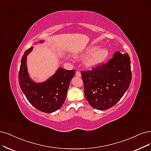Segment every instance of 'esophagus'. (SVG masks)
<instances>
[{"instance_id":"obj_1","label":"esophagus","mask_w":151,"mask_h":151,"mask_svg":"<svg viewBox=\"0 0 151 151\" xmlns=\"http://www.w3.org/2000/svg\"><path fill=\"white\" fill-rule=\"evenodd\" d=\"M75 75H76V76H78V77H80V76H81V73H80V72L79 71H77L76 72Z\"/></svg>"}]
</instances>
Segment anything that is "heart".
<instances>
[{
    "mask_svg": "<svg viewBox=\"0 0 151 151\" xmlns=\"http://www.w3.org/2000/svg\"><path fill=\"white\" fill-rule=\"evenodd\" d=\"M98 46L88 47L84 52L76 55V57L83 58L89 55L84 61V65L86 68L92 69L95 68L106 59L109 55V50L106 48H100Z\"/></svg>",
    "mask_w": 151,
    "mask_h": 151,
    "instance_id": "1",
    "label": "heart"
}]
</instances>
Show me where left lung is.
Returning <instances> with one entry per match:
<instances>
[{
  "mask_svg": "<svg viewBox=\"0 0 151 151\" xmlns=\"http://www.w3.org/2000/svg\"><path fill=\"white\" fill-rule=\"evenodd\" d=\"M85 95L91 106L98 110L113 107L123 96L132 78L127 53L116 52L108 63L81 71Z\"/></svg>",
  "mask_w": 151,
  "mask_h": 151,
  "instance_id": "8db88e82",
  "label": "left lung"
}]
</instances>
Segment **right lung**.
I'll list each match as a JSON object with an SVG mask.
<instances>
[{
    "instance_id": "right-lung-1",
    "label": "right lung",
    "mask_w": 151,
    "mask_h": 151,
    "mask_svg": "<svg viewBox=\"0 0 151 151\" xmlns=\"http://www.w3.org/2000/svg\"><path fill=\"white\" fill-rule=\"evenodd\" d=\"M43 42L41 40L38 42ZM32 50L33 47L27 50L21 60L19 74L20 88L33 107L43 113L55 112L63 104L70 81L73 78L75 71L59 68L47 80L42 83L33 81L28 73L27 67V56Z\"/></svg>"
}]
</instances>
